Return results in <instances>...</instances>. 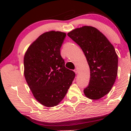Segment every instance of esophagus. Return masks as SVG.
Returning a JSON list of instances; mask_svg holds the SVG:
<instances>
[{
    "instance_id": "obj_1",
    "label": "esophagus",
    "mask_w": 131,
    "mask_h": 131,
    "mask_svg": "<svg viewBox=\"0 0 131 131\" xmlns=\"http://www.w3.org/2000/svg\"><path fill=\"white\" fill-rule=\"evenodd\" d=\"M74 72H75V73L77 74V72H78V70H77V69H75L74 70Z\"/></svg>"
}]
</instances>
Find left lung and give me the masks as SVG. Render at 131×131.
<instances>
[{
  "instance_id": "obj_1",
  "label": "left lung",
  "mask_w": 131,
  "mask_h": 131,
  "mask_svg": "<svg viewBox=\"0 0 131 131\" xmlns=\"http://www.w3.org/2000/svg\"><path fill=\"white\" fill-rule=\"evenodd\" d=\"M68 36L80 47L90 67V82L84 94L91 99L101 98L109 92L117 75L118 57L114 47L92 26L75 29Z\"/></svg>"
}]
</instances>
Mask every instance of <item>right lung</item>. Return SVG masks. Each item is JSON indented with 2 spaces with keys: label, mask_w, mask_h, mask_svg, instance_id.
<instances>
[{
  "label": "right lung",
  "mask_w": 131,
  "mask_h": 131,
  "mask_svg": "<svg viewBox=\"0 0 131 131\" xmlns=\"http://www.w3.org/2000/svg\"><path fill=\"white\" fill-rule=\"evenodd\" d=\"M65 33L50 31L28 48L24 59V76L36 100L47 107L57 106L65 96L75 77L65 68L61 48Z\"/></svg>",
  "instance_id": "add662e5"
}]
</instances>
